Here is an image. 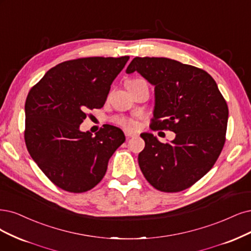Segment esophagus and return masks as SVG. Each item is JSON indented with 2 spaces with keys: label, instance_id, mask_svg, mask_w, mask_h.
Instances as JSON below:
<instances>
[{
  "label": "esophagus",
  "instance_id": "1",
  "mask_svg": "<svg viewBox=\"0 0 251 251\" xmlns=\"http://www.w3.org/2000/svg\"><path fill=\"white\" fill-rule=\"evenodd\" d=\"M124 133H125V136H126L127 138H130V137H133V136H135V135H136L135 133L130 132V131H127V130H125V131H124Z\"/></svg>",
  "mask_w": 251,
  "mask_h": 251
}]
</instances>
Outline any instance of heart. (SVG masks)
Listing matches in <instances>:
<instances>
[{
  "label": "heart",
  "mask_w": 251,
  "mask_h": 251,
  "mask_svg": "<svg viewBox=\"0 0 251 251\" xmlns=\"http://www.w3.org/2000/svg\"><path fill=\"white\" fill-rule=\"evenodd\" d=\"M114 122L120 126L124 127L126 130H135L137 128V122L133 119H129L125 117H116Z\"/></svg>",
  "instance_id": "heart-1"
}]
</instances>
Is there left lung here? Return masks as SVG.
Masks as SVG:
<instances>
[{"mask_svg": "<svg viewBox=\"0 0 251 251\" xmlns=\"http://www.w3.org/2000/svg\"><path fill=\"white\" fill-rule=\"evenodd\" d=\"M137 71L155 86L152 130L176 133L160 143L142 133L138 164L147 181L163 192L187 189L215 164L226 143L228 107L208 72L168 58H134L126 72Z\"/></svg>", "mask_w": 251, "mask_h": 251, "instance_id": "left-lung-1", "label": "left lung"}]
</instances>
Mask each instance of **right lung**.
<instances>
[{"mask_svg":"<svg viewBox=\"0 0 251 251\" xmlns=\"http://www.w3.org/2000/svg\"><path fill=\"white\" fill-rule=\"evenodd\" d=\"M128 55L89 57L52 67L27 94L25 142L33 160L55 186L86 192L104 177L108 160L125 142L120 128L106 125L93 136L79 125L87 111L104 105L110 85Z\"/></svg>","mask_w":251,"mask_h":251,"instance_id":"obj_1","label":"right lung"}]
</instances>
